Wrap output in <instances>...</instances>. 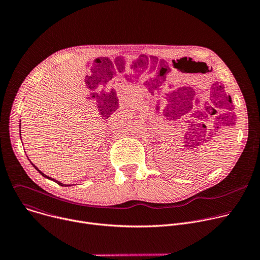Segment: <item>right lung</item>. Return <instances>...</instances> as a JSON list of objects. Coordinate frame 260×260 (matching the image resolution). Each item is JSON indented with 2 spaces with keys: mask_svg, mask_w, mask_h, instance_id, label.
Segmentation results:
<instances>
[{
  "mask_svg": "<svg viewBox=\"0 0 260 260\" xmlns=\"http://www.w3.org/2000/svg\"><path fill=\"white\" fill-rule=\"evenodd\" d=\"M30 164H31V162H30ZM31 165L34 166V168H35L37 171H38V172H39V173H40V174H41L43 177H45V178H47V179H49V180H52V181H54L55 183H57L58 185H60V186H70V185H67V184H62V183H60L59 181H57V180H54V179H52L51 177H48V176H46V175H45V174H43V173H42V172H41V171H40L38 168H36V166H35L34 164H31Z\"/></svg>",
  "mask_w": 260,
  "mask_h": 260,
  "instance_id": "1",
  "label": "right lung"
}]
</instances>
